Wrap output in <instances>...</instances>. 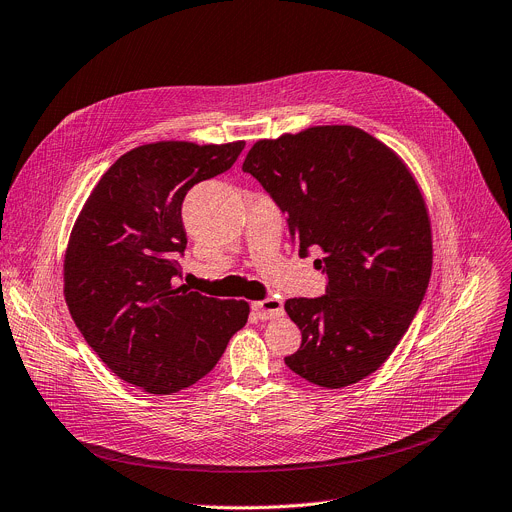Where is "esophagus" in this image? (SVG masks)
<instances>
[{
  "mask_svg": "<svg viewBox=\"0 0 512 512\" xmlns=\"http://www.w3.org/2000/svg\"><path fill=\"white\" fill-rule=\"evenodd\" d=\"M252 311L260 320H272V318H281L283 316V303L274 297L262 299V301H254L252 303Z\"/></svg>",
  "mask_w": 512,
  "mask_h": 512,
  "instance_id": "esophagus-1",
  "label": "esophagus"
}]
</instances>
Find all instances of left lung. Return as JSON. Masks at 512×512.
I'll list each match as a JSON object with an SVG mask.
<instances>
[{
	"instance_id": "obj_1",
	"label": "left lung",
	"mask_w": 512,
	"mask_h": 512,
	"mask_svg": "<svg viewBox=\"0 0 512 512\" xmlns=\"http://www.w3.org/2000/svg\"><path fill=\"white\" fill-rule=\"evenodd\" d=\"M252 174L287 215L299 256L320 248L326 295L287 299L301 330L287 367L320 387L375 373L410 328L432 268V235L420 188L400 157L348 125L262 139Z\"/></svg>"
}]
</instances>
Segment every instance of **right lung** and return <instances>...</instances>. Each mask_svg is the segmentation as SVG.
<instances>
[{
    "mask_svg": "<svg viewBox=\"0 0 512 512\" xmlns=\"http://www.w3.org/2000/svg\"><path fill=\"white\" fill-rule=\"evenodd\" d=\"M244 141H160L121 155L77 217L65 252V301L102 363L155 396L205 377L250 305L176 285L186 250L182 203L229 170Z\"/></svg>",
    "mask_w": 512,
    "mask_h": 512,
    "instance_id": "obj_1",
    "label": "right lung"
}]
</instances>
